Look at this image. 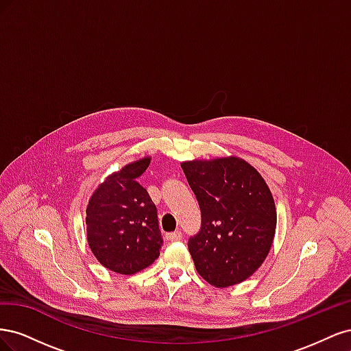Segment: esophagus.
Listing matches in <instances>:
<instances>
[{
	"instance_id": "1",
	"label": "esophagus",
	"mask_w": 351,
	"mask_h": 351,
	"mask_svg": "<svg viewBox=\"0 0 351 351\" xmlns=\"http://www.w3.org/2000/svg\"><path fill=\"white\" fill-rule=\"evenodd\" d=\"M182 231H174V232H169V234L167 236V239L169 240V241H180L182 240Z\"/></svg>"
}]
</instances>
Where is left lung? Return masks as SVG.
<instances>
[{"mask_svg":"<svg viewBox=\"0 0 351 351\" xmlns=\"http://www.w3.org/2000/svg\"><path fill=\"white\" fill-rule=\"evenodd\" d=\"M182 168L202 214L200 230L187 243L196 271L218 289L247 280L268 256L275 236L269 187L236 156L187 161Z\"/></svg>","mask_w":351,"mask_h":351,"instance_id":"obj_1","label":"left lung"}]
</instances>
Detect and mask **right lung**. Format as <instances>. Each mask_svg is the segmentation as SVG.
<instances>
[{
  "label": "right lung",
  "instance_id": "add662e5",
  "mask_svg": "<svg viewBox=\"0 0 351 351\" xmlns=\"http://www.w3.org/2000/svg\"><path fill=\"white\" fill-rule=\"evenodd\" d=\"M151 158L127 164L95 190L86 208L88 243L110 271L139 272L154 263L162 247L156 206L137 182Z\"/></svg>",
  "mask_w": 351,
  "mask_h": 351
}]
</instances>
